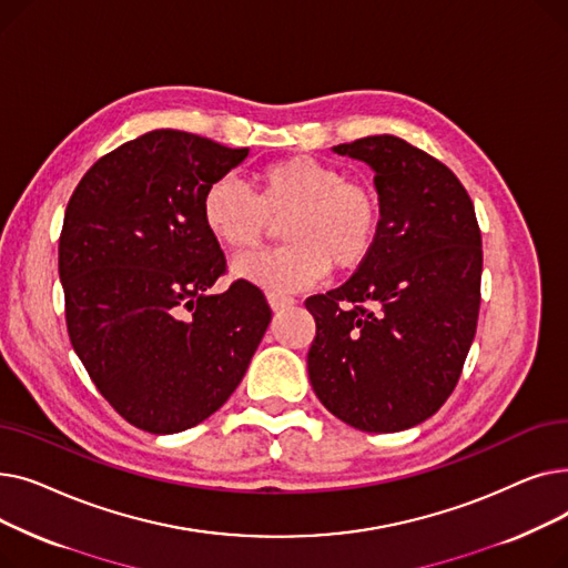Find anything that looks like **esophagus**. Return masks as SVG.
I'll return each instance as SVG.
<instances>
[{"label":"esophagus","instance_id":"esophagus-1","mask_svg":"<svg viewBox=\"0 0 568 568\" xmlns=\"http://www.w3.org/2000/svg\"><path fill=\"white\" fill-rule=\"evenodd\" d=\"M266 300H268V306H272V311H276V313L296 304L292 296H283V294H276V292H268Z\"/></svg>","mask_w":568,"mask_h":568}]
</instances>
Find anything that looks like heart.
<instances>
[{
  "label": "heart",
  "mask_w": 568,
  "mask_h": 568,
  "mask_svg": "<svg viewBox=\"0 0 568 568\" xmlns=\"http://www.w3.org/2000/svg\"><path fill=\"white\" fill-rule=\"evenodd\" d=\"M253 189L225 174L200 200L206 232L236 253L257 248L274 223L285 221L281 236L287 246L236 260V278L268 292H292L317 283L332 266L349 274L373 257L384 204L371 182L347 176L336 163L296 154L255 170Z\"/></svg>",
  "instance_id": "1"
}]
</instances>
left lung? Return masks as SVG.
I'll use <instances>...</instances> for the list:
<instances>
[{"instance_id": "8db88e82", "label": "left lung", "mask_w": 568, "mask_h": 568, "mask_svg": "<svg viewBox=\"0 0 568 568\" xmlns=\"http://www.w3.org/2000/svg\"><path fill=\"white\" fill-rule=\"evenodd\" d=\"M334 152L375 170L384 225L345 285L306 300L308 377L341 422L396 433L426 422L460 379L481 306V230L460 179L409 142L371 135Z\"/></svg>"}]
</instances>
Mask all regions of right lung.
Returning a JSON list of instances; mask_svg holds the SVG:
<instances>
[{"instance_id":"add662e5","label":"right lung","mask_w":568,"mask_h":568,"mask_svg":"<svg viewBox=\"0 0 568 568\" xmlns=\"http://www.w3.org/2000/svg\"><path fill=\"white\" fill-rule=\"evenodd\" d=\"M246 156V146L152 131L101 156L67 204L69 338L101 396L140 430L172 435L212 416L272 322L248 281L209 294L227 264L200 200Z\"/></svg>"}]
</instances>
